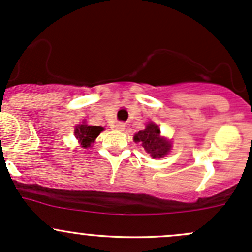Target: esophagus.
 Segmentation results:
<instances>
[{"instance_id": "obj_1", "label": "esophagus", "mask_w": 252, "mask_h": 252, "mask_svg": "<svg viewBox=\"0 0 252 252\" xmlns=\"http://www.w3.org/2000/svg\"><path fill=\"white\" fill-rule=\"evenodd\" d=\"M124 123H122V122H118V123L116 124V126H114V129H116V130H119V131H122V130H124Z\"/></svg>"}]
</instances>
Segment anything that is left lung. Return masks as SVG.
I'll use <instances>...</instances> for the list:
<instances>
[{"label":"left lung","instance_id":"8db88e82","mask_svg":"<svg viewBox=\"0 0 252 252\" xmlns=\"http://www.w3.org/2000/svg\"><path fill=\"white\" fill-rule=\"evenodd\" d=\"M134 141L140 142V145L145 149V151L152 157V158H162L166 156L172 149L171 141L167 138L161 136V129L154 122L146 124V128L140 130L134 135Z\"/></svg>","mask_w":252,"mask_h":252}]
</instances>
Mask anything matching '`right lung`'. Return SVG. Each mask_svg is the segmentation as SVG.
<instances>
[{
  "label": "right lung",
  "mask_w": 252,
  "mask_h": 252,
  "mask_svg": "<svg viewBox=\"0 0 252 252\" xmlns=\"http://www.w3.org/2000/svg\"><path fill=\"white\" fill-rule=\"evenodd\" d=\"M102 130H103L102 126H88V124L83 122V123L75 126L74 134L75 136H77L78 141L80 142L81 147L88 149V147H91V145L95 142L96 138L100 135V133Z\"/></svg>",
  "instance_id": "obj_1"
}]
</instances>
